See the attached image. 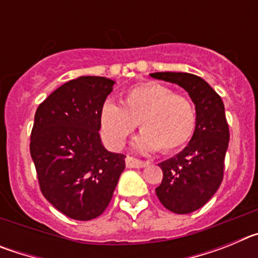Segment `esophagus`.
<instances>
[{
    "label": "esophagus",
    "instance_id": "esophagus-1",
    "mask_svg": "<svg viewBox=\"0 0 258 258\" xmlns=\"http://www.w3.org/2000/svg\"><path fill=\"white\" fill-rule=\"evenodd\" d=\"M125 164H126L127 168H143V166L149 165V161L138 160V159H136L133 156H126Z\"/></svg>",
    "mask_w": 258,
    "mask_h": 258
}]
</instances>
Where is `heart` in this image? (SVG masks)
Here are the masks:
<instances>
[{
  "label": "heart",
  "instance_id": "heart-1",
  "mask_svg": "<svg viewBox=\"0 0 258 258\" xmlns=\"http://www.w3.org/2000/svg\"><path fill=\"white\" fill-rule=\"evenodd\" d=\"M197 121V109L187 97L155 81L132 86L122 95L121 106L107 101L99 113L101 136L113 150L121 149L138 124L142 132L136 142L138 149L178 151L192 138Z\"/></svg>",
  "mask_w": 258,
  "mask_h": 258
}]
</instances>
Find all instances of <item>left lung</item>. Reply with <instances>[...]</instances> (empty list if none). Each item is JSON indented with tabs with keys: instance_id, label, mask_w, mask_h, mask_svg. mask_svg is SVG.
I'll return each mask as SVG.
<instances>
[{
	"instance_id": "8db88e82",
	"label": "left lung",
	"mask_w": 258,
	"mask_h": 258,
	"mask_svg": "<svg viewBox=\"0 0 258 258\" xmlns=\"http://www.w3.org/2000/svg\"><path fill=\"white\" fill-rule=\"evenodd\" d=\"M151 77L183 88L197 109V129L179 154L159 164L163 181L156 195L168 211L187 214L202 208L220 187L229 146V125L220 95L202 77L183 72H155Z\"/></svg>"
}]
</instances>
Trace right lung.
I'll return each mask as SVG.
<instances>
[{"instance_id":"add662e5","label":"right lung","mask_w":258,"mask_h":258,"mask_svg":"<svg viewBox=\"0 0 258 258\" xmlns=\"http://www.w3.org/2000/svg\"><path fill=\"white\" fill-rule=\"evenodd\" d=\"M113 84L99 76L71 80L36 111L29 151L40 190L74 220L101 216L125 169V155L107 151L99 136V113Z\"/></svg>"}]
</instances>
